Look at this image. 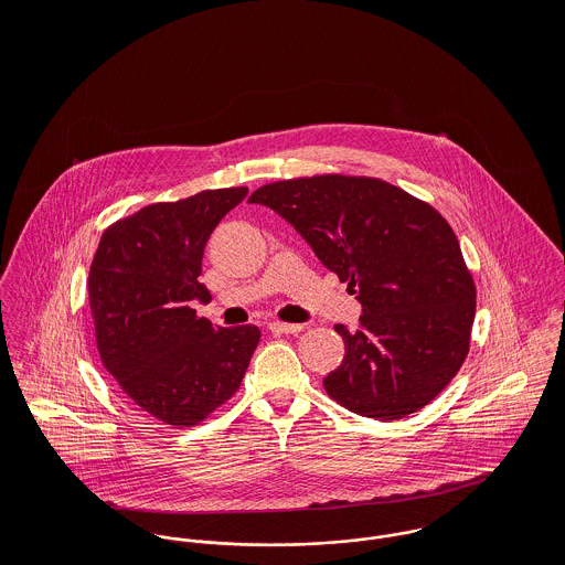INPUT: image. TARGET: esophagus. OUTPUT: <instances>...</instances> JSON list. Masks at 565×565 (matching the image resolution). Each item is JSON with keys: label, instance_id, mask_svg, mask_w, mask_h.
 Instances as JSON below:
<instances>
[{"label": "esophagus", "instance_id": "obj_1", "mask_svg": "<svg viewBox=\"0 0 565 565\" xmlns=\"http://www.w3.org/2000/svg\"><path fill=\"white\" fill-rule=\"evenodd\" d=\"M267 328H269L271 332H276V334H298V332L305 330L302 323H287L280 322V320H274V322L267 323Z\"/></svg>", "mask_w": 565, "mask_h": 565}]
</instances>
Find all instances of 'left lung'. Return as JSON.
Returning <instances> with one entry per match:
<instances>
[{
  "mask_svg": "<svg viewBox=\"0 0 565 565\" xmlns=\"http://www.w3.org/2000/svg\"><path fill=\"white\" fill-rule=\"evenodd\" d=\"M247 202L282 215L363 305L343 323V363L323 379L334 403L398 419L457 376L477 313V285L455 231L428 202L370 175L322 173L258 186Z\"/></svg>",
  "mask_w": 565,
  "mask_h": 565,
  "instance_id": "obj_1",
  "label": "left lung"
}]
</instances>
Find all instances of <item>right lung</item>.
Returning a JSON list of instances; mask_svg holds the SVG:
<instances>
[{
	"instance_id": "add662e5",
	"label": "right lung",
	"mask_w": 565,
	"mask_h": 565,
	"mask_svg": "<svg viewBox=\"0 0 565 565\" xmlns=\"http://www.w3.org/2000/svg\"><path fill=\"white\" fill-rule=\"evenodd\" d=\"M245 186L148 204L110 224L88 271L97 354L121 394L162 424L204 422L242 387L260 341L252 323L222 328L191 309L204 245Z\"/></svg>"
}]
</instances>
